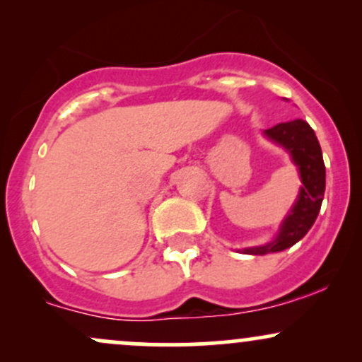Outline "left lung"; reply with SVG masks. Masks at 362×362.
I'll use <instances>...</instances> for the list:
<instances>
[{
	"label": "left lung",
	"mask_w": 362,
	"mask_h": 362,
	"mask_svg": "<svg viewBox=\"0 0 362 362\" xmlns=\"http://www.w3.org/2000/svg\"><path fill=\"white\" fill-rule=\"evenodd\" d=\"M264 136L288 151L291 161L296 165L300 173L301 187L291 211L282 219L277 235L265 245L243 248L242 252L247 255L282 252L300 242L313 226L325 194V163L322 148L308 122L294 119L291 122L277 124L271 129H265Z\"/></svg>",
	"instance_id": "1"
}]
</instances>
